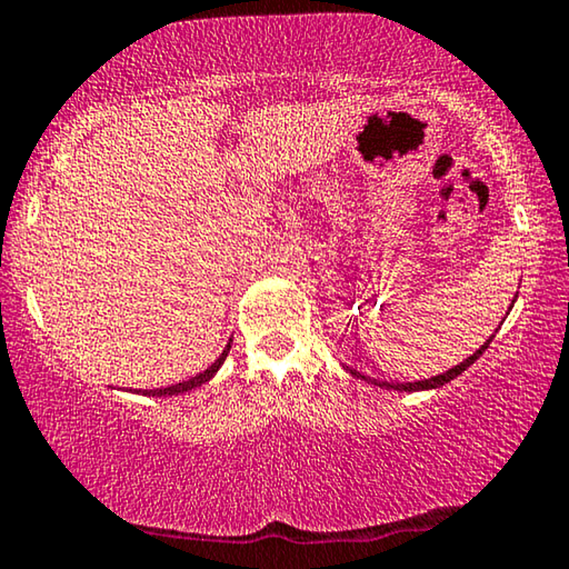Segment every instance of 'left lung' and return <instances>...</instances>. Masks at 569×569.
I'll return each mask as SVG.
<instances>
[{
	"mask_svg": "<svg viewBox=\"0 0 569 569\" xmlns=\"http://www.w3.org/2000/svg\"><path fill=\"white\" fill-rule=\"evenodd\" d=\"M517 300V297H515ZM491 338H495V335H491ZM491 338L483 342V346L473 352V356H469L467 360L463 362H459V366H453L451 370H446V372H441V376H433V378H426V380H416V383H388V380H376V378H368V376H362V372H358V370H352V368H348L346 366V370H350V376H356V378H360V380H368V383H372V386H380V388H388V390H400V393H416V390H431V388H441V386H446V383H451V380L456 378V376H461L463 370H467L473 360H479V356L483 350L489 348V342H491Z\"/></svg>",
	"mask_w": 569,
	"mask_h": 569,
	"instance_id": "1",
	"label": "left lung"
}]
</instances>
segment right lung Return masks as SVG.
<instances>
[{
	"label": "right lung",
	"mask_w": 569,
	"mask_h": 569,
	"mask_svg": "<svg viewBox=\"0 0 569 569\" xmlns=\"http://www.w3.org/2000/svg\"><path fill=\"white\" fill-rule=\"evenodd\" d=\"M229 348H231V340H229V346L223 348L221 356H219L217 360H213L207 370L199 372V376H193V378H189V380H181V383L169 386V388L138 390V393H143V396H156V398H161V396H179V393H186V390H193V388H199V386H203V383H209V380H211L213 376H217L219 368L223 366V360H227V356H229Z\"/></svg>",
	"instance_id": "right-lung-1"
}]
</instances>
